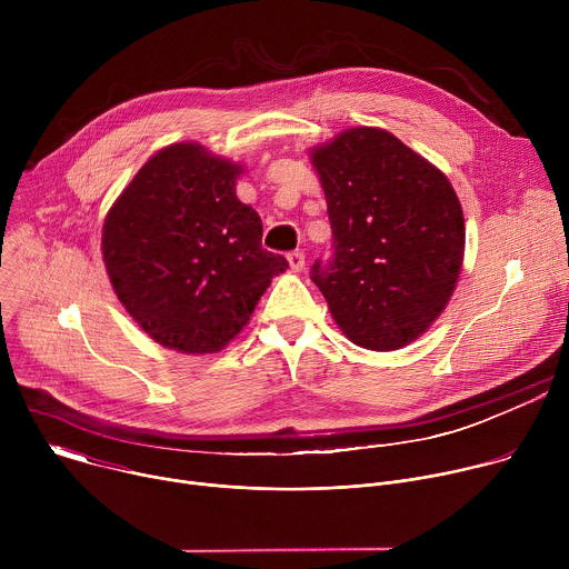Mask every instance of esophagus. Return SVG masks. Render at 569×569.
<instances>
[{"instance_id":"1","label":"esophagus","mask_w":569,"mask_h":569,"mask_svg":"<svg viewBox=\"0 0 569 569\" xmlns=\"http://www.w3.org/2000/svg\"><path fill=\"white\" fill-rule=\"evenodd\" d=\"M288 263H290V268H292L295 272H301L303 266H306V254H303L301 250H295V252L288 254Z\"/></svg>"}]
</instances>
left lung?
Listing matches in <instances>:
<instances>
[{
  "label": "left lung",
  "mask_w": 569,
  "mask_h": 569,
  "mask_svg": "<svg viewBox=\"0 0 569 569\" xmlns=\"http://www.w3.org/2000/svg\"><path fill=\"white\" fill-rule=\"evenodd\" d=\"M333 254L310 279L345 336L371 351L417 340L446 308L463 261V213L448 178L400 139L351 128L312 150Z\"/></svg>",
  "instance_id": "left-lung-1"
}]
</instances>
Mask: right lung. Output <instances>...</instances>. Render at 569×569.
<instances>
[{
  "label": "right lung",
  "mask_w": 569,
  "mask_h": 569,
  "mask_svg": "<svg viewBox=\"0 0 569 569\" xmlns=\"http://www.w3.org/2000/svg\"><path fill=\"white\" fill-rule=\"evenodd\" d=\"M240 169L196 143L152 154L103 224L112 288L139 327L182 353L220 351L288 268L236 198Z\"/></svg>",
  "instance_id": "1"
}]
</instances>
